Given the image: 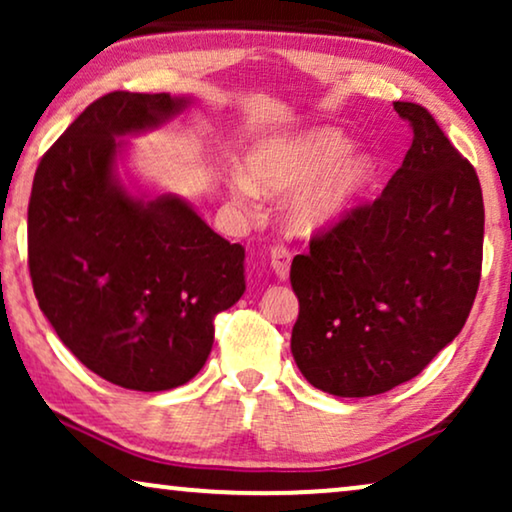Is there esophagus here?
Returning <instances> with one entry per match:
<instances>
[{"label":"esophagus","instance_id":"esophagus-1","mask_svg":"<svg viewBox=\"0 0 512 512\" xmlns=\"http://www.w3.org/2000/svg\"><path fill=\"white\" fill-rule=\"evenodd\" d=\"M270 265L279 279H286L289 277V268H291V254L284 247L275 244V247L270 249Z\"/></svg>","mask_w":512,"mask_h":512}]
</instances>
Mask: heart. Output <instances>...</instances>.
I'll return each instance as SVG.
<instances>
[{"label":"heart","mask_w":512,"mask_h":512,"mask_svg":"<svg viewBox=\"0 0 512 512\" xmlns=\"http://www.w3.org/2000/svg\"><path fill=\"white\" fill-rule=\"evenodd\" d=\"M335 128H310L258 142L247 153V174H235L233 195L249 202L258 193H291L284 219L298 235H317L356 207L375 181V160Z\"/></svg>","instance_id":"1"}]
</instances>
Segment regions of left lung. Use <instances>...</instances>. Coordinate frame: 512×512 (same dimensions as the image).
Listing matches in <instances>:
<instances>
[{
    "label": "left lung",
    "instance_id": "left-lung-1",
    "mask_svg": "<svg viewBox=\"0 0 512 512\" xmlns=\"http://www.w3.org/2000/svg\"><path fill=\"white\" fill-rule=\"evenodd\" d=\"M380 198L354 207L291 263L300 312L291 352L305 380L342 398L412 380L464 328L480 284L485 205L473 165L429 111Z\"/></svg>",
    "mask_w": 512,
    "mask_h": 512
}]
</instances>
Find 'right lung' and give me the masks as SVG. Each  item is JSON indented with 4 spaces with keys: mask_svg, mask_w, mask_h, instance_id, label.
Returning <instances> with one entry per match:
<instances>
[{
    "mask_svg": "<svg viewBox=\"0 0 512 512\" xmlns=\"http://www.w3.org/2000/svg\"><path fill=\"white\" fill-rule=\"evenodd\" d=\"M191 100L109 93L44 153L27 207L34 296L69 352L111 384L167 391L193 380L214 317L244 293V247L177 195L135 198L118 137L158 128Z\"/></svg>",
    "mask_w": 512,
    "mask_h": 512,
    "instance_id": "1",
    "label": "right lung"
}]
</instances>
